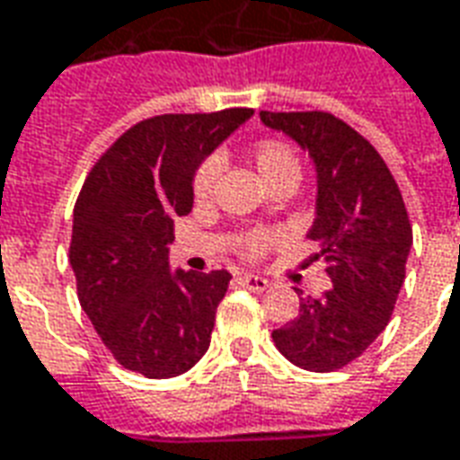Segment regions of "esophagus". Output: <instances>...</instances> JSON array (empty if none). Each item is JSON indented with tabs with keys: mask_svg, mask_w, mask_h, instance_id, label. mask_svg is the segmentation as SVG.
Segmentation results:
<instances>
[{
	"mask_svg": "<svg viewBox=\"0 0 460 460\" xmlns=\"http://www.w3.org/2000/svg\"><path fill=\"white\" fill-rule=\"evenodd\" d=\"M239 283L243 286V288L253 290V293H261V290L269 288V280L263 279V276H251V273H243V276H239Z\"/></svg>",
	"mask_w": 460,
	"mask_h": 460,
	"instance_id": "34e87169",
	"label": "esophagus"
}]
</instances>
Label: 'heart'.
<instances>
[{
	"mask_svg": "<svg viewBox=\"0 0 460 460\" xmlns=\"http://www.w3.org/2000/svg\"><path fill=\"white\" fill-rule=\"evenodd\" d=\"M249 160L256 167V172H259L261 180L266 181L269 187H279V184H293L296 187L300 180V172H303V164H300L296 147L290 142L280 140V137H261V140L253 142L249 150ZM219 170L221 164L217 157H204L194 167V172H191V197H194L197 204L211 201L214 190H217V180H219ZM276 241H279L276 231H249L239 241V253L243 259L256 261Z\"/></svg>",
	"mask_w": 460,
	"mask_h": 460,
	"instance_id": "heart-1",
	"label": "heart"
}]
</instances>
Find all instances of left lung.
<instances>
[{
  "instance_id": "left-lung-1",
  "label": "left lung",
  "mask_w": 460,
  "mask_h": 460,
  "mask_svg": "<svg viewBox=\"0 0 460 460\" xmlns=\"http://www.w3.org/2000/svg\"><path fill=\"white\" fill-rule=\"evenodd\" d=\"M310 152L318 167V217L308 239L328 261L330 288L300 300L298 318L273 330L286 359L308 372H335L372 345L386 328L406 276L411 221L386 162L369 142L325 111L270 113Z\"/></svg>"
}]
</instances>
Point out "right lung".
Wrapping results in <instances>:
<instances>
[{
	"label": "right lung",
	"instance_id": "add662e5",
	"mask_svg": "<svg viewBox=\"0 0 460 460\" xmlns=\"http://www.w3.org/2000/svg\"><path fill=\"white\" fill-rule=\"evenodd\" d=\"M251 108L155 115L98 157L74 207L68 259L98 338L130 372L167 379L209 349L226 270H170L174 217L191 211V172Z\"/></svg>",
	"mask_w": 460,
	"mask_h": 460
}]
</instances>
